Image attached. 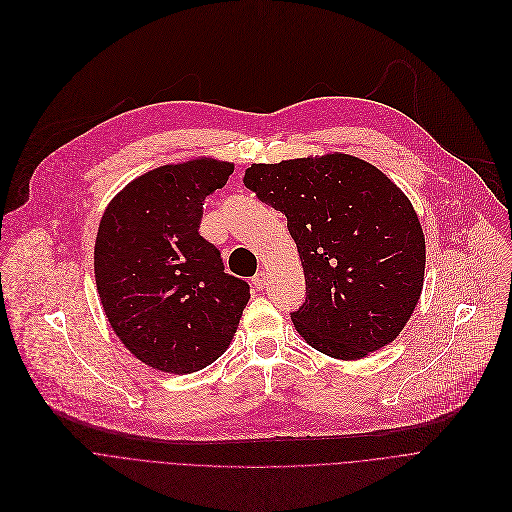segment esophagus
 Here are the masks:
<instances>
[{
	"label": "esophagus",
	"mask_w": 512,
	"mask_h": 512,
	"mask_svg": "<svg viewBox=\"0 0 512 512\" xmlns=\"http://www.w3.org/2000/svg\"><path fill=\"white\" fill-rule=\"evenodd\" d=\"M252 284H254V288H258V290H262L264 288V284H266V274L260 270V272H256L254 274V278H252Z\"/></svg>",
	"instance_id": "1"
}]
</instances>
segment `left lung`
<instances>
[{
  "label": "left lung",
  "instance_id": "obj_1",
  "mask_svg": "<svg viewBox=\"0 0 512 512\" xmlns=\"http://www.w3.org/2000/svg\"><path fill=\"white\" fill-rule=\"evenodd\" d=\"M244 185L286 216L306 282L290 319L304 341L355 361L397 339L426 268L424 232L405 193L345 153L252 163Z\"/></svg>",
  "mask_w": 512,
  "mask_h": 512
}]
</instances>
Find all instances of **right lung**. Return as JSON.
<instances>
[{
	"label": "right lung",
	"mask_w": 512,
	"mask_h": 512,
	"mask_svg": "<svg viewBox=\"0 0 512 512\" xmlns=\"http://www.w3.org/2000/svg\"><path fill=\"white\" fill-rule=\"evenodd\" d=\"M234 163L193 159L133 179L102 214L94 278L123 345L165 373H193L228 349L248 282L224 272L220 250L199 236L203 199Z\"/></svg>",
	"instance_id": "right-lung-1"
}]
</instances>
